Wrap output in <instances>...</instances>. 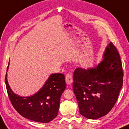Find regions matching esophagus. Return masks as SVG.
Masks as SVG:
<instances>
[{
    "label": "esophagus",
    "mask_w": 129,
    "mask_h": 129,
    "mask_svg": "<svg viewBox=\"0 0 129 129\" xmlns=\"http://www.w3.org/2000/svg\"><path fill=\"white\" fill-rule=\"evenodd\" d=\"M65 80H66V84L68 85H70L72 83V77L71 75L69 74H68L66 75Z\"/></svg>",
    "instance_id": "obj_1"
}]
</instances>
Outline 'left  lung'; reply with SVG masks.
<instances>
[{"label": "left lung", "mask_w": 129, "mask_h": 129, "mask_svg": "<svg viewBox=\"0 0 129 129\" xmlns=\"http://www.w3.org/2000/svg\"><path fill=\"white\" fill-rule=\"evenodd\" d=\"M73 80L81 115L90 119L106 115L115 105L123 83L121 58L113 44H108L98 64L77 68Z\"/></svg>", "instance_id": "1"}]
</instances>
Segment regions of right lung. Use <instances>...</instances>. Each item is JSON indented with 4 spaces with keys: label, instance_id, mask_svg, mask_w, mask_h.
Segmentation results:
<instances>
[{
    "label": "right lung",
    "instance_id": "obj_1",
    "mask_svg": "<svg viewBox=\"0 0 129 129\" xmlns=\"http://www.w3.org/2000/svg\"><path fill=\"white\" fill-rule=\"evenodd\" d=\"M5 84L8 97L13 106L25 118L38 122L47 123L57 117L60 107V98L66 88L64 76L52 74L41 89L30 96H21L14 93L7 80Z\"/></svg>",
    "mask_w": 129,
    "mask_h": 129
}]
</instances>
